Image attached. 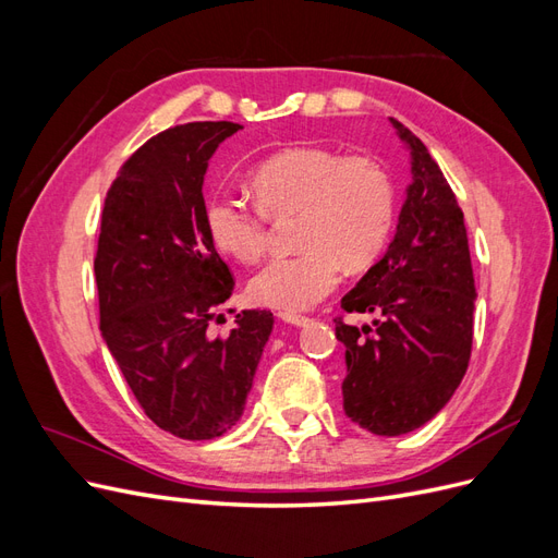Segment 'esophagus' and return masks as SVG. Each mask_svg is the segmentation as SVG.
I'll list each match as a JSON object with an SVG mask.
<instances>
[{"instance_id": "1", "label": "esophagus", "mask_w": 558, "mask_h": 558, "mask_svg": "<svg viewBox=\"0 0 558 558\" xmlns=\"http://www.w3.org/2000/svg\"><path fill=\"white\" fill-rule=\"evenodd\" d=\"M279 318L283 320V324H291V326H307L310 324V318L302 316V314H286V312H281Z\"/></svg>"}]
</instances>
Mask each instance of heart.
Masks as SVG:
<instances>
[{"label": "heart", "mask_w": 558, "mask_h": 558, "mask_svg": "<svg viewBox=\"0 0 558 558\" xmlns=\"http://www.w3.org/2000/svg\"><path fill=\"white\" fill-rule=\"evenodd\" d=\"M256 205L216 195L205 221L214 244L240 263L267 251L269 218L298 214L293 256L269 260L248 281V298L286 314L312 310L340 277L365 269L384 251L396 218L393 183L367 156H342L324 146H293L263 160L248 177Z\"/></svg>", "instance_id": "heart-1"}]
</instances>
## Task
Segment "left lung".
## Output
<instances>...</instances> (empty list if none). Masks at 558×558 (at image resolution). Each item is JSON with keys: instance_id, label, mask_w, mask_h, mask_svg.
Instances as JSON below:
<instances>
[{"instance_id": "obj_1", "label": "left lung", "mask_w": 558, "mask_h": 558, "mask_svg": "<svg viewBox=\"0 0 558 558\" xmlns=\"http://www.w3.org/2000/svg\"><path fill=\"white\" fill-rule=\"evenodd\" d=\"M412 158V183L396 238L342 298V310L375 314L373 326L335 320L344 344L347 416L396 437L440 412L459 388L472 349V277L463 211L428 148L396 118Z\"/></svg>"}]
</instances>
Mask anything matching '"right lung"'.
<instances>
[{"label": "right lung", "mask_w": 558, "mask_h": 558, "mask_svg": "<svg viewBox=\"0 0 558 558\" xmlns=\"http://www.w3.org/2000/svg\"><path fill=\"white\" fill-rule=\"evenodd\" d=\"M238 130L205 121L156 134L105 199L99 330L146 416L181 440H211L238 424L275 326L272 312L244 310L228 337L207 330L234 279L207 230L202 183Z\"/></svg>", "instance_id": "1"}]
</instances>
